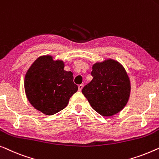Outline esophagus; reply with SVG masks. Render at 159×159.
Here are the masks:
<instances>
[{"label": "esophagus", "mask_w": 159, "mask_h": 159, "mask_svg": "<svg viewBox=\"0 0 159 159\" xmlns=\"http://www.w3.org/2000/svg\"><path fill=\"white\" fill-rule=\"evenodd\" d=\"M82 87H83V84H82L78 85V89H79V90H80V91H81V90H82Z\"/></svg>", "instance_id": "esophagus-1"}]
</instances>
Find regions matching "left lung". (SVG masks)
Returning a JSON list of instances; mask_svg holds the SVG:
<instances>
[{"label": "left lung", "instance_id": "left-lung-1", "mask_svg": "<svg viewBox=\"0 0 159 159\" xmlns=\"http://www.w3.org/2000/svg\"><path fill=\"white\" fill-rule=\"evenodd\" d=\"M91 75L93 80L82 93L92 107L102 116L118 113L130 96V80L125 69L118 61L108 59L94 64Z\"/></svg>", "mask_w": 159, "mask_h": 159}]
</instances>
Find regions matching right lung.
<instances>
[{
    "instance_id": "obj_1",
    "label": "right lung",
    "mask_w": 159,
    "mask_h": 159,
    "mask_svg": "<svg viewBox=\"0 0 159 159\" xmlns=\"http://www.w3.org/2000/svg\"><path fill=\"white\" fill-rule=\"evenodd\" d=\"M62 61H54L51 56L40 57L25 76L26 97L33 106L46 115H54L67 105L77 91L72 72L64 70Z\"/></svg>"
}]
</instances>
